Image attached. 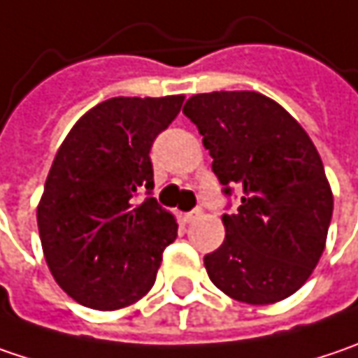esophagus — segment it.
I'll list each match as a JSON object with an SVG mask.
<instances>
[{
	"instance_id": "esophagus-1",
	"label": "esophagus",
	"mask_w": 358,
	"mask_h": 358,
	"mask_svg": "<svg viewBox=\"0 0 358 358\" xmlns=\"http://www.w3.org/2000/svg\"><path fill=\"white\" fill-rule=\"evenodd\" d=\"M200 217H202V210H200V208H196V210H190V213H186V215H184V221L194 222V221H199Z\"/></svg>"
}]
</instances>
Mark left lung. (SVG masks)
Masks as SVG:
<instances>
[{
  "label": "left lung",
  "mask_w": 358,
  "mask_h": 358,
  "mask_svg": "<svg viewBox=\"0 0 358 358\" xmlns=\"http://www.w3.org/2000/svg\"><path fill=\"white\" fill-rule=\"evenodd\" d=\"M199 127L213 172L237 213L222 215L224 241L204 255L210 282L245 304H275L312 275L332 219V190L302 125L255 91L190 96L182 109Z\"/></svg>",
  "instance_id": "obj_1"
}]
</instances>
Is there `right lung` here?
Segmentation results:
<instances>
[{
  "label": "right lung",
  "instance_id": "1",
  "mask_svg": "<svg viewBox=\"0 0 358 358\" xmlns=\"http://www.w3.org/2000/svg\"><path fill=\"white\" fill-rule=\"evenodd\" d=\"M182 103L184 95L103 101L58 148L36 217L50 273L78 304L119 310L156 282L178 222L136 194L154 188L150 150Z\"/></svg>",
  "mask_w": 358,
  "mask_h": 358
}]
</instances>
